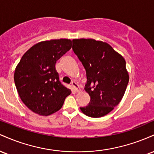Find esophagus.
I'll list each match as a JSON object with an SVG mask.
<instances>
[{
  "label": "esophagus",
  "instance_id": "1",
  "mask_svg": "<svg viewBox=\"0 0 154 154\" xmlns=\"http://www.w3.org/2000/svg\"><path fill=\"white\" fill-rule=\"evenodd\" d=\"M72 88H73V89L75 90V91H79V85H78V84H77V82H72Z\"/></svg>",
  "mask_w": 154,
  "mask_h": 154
}]
</instances>
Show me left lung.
Segmentation results:
<instances>
[{
    "instance_id": "1",
    "label": "left lung",
    "mask_w": 154,
    "mask_h": 154,
    "mask_svg": "<svg viewBox=\"0 0 154 154\" xmlns=\"http://www.w3.org/2000/svg\"><path fill=\"white\" fill-rule=\"evenodd\" d=\"M74 53L85 69V90L91 97L83 114L101 117L111 112L123 98L129 82L126 62L110 45L94 39H74Z\"/></svg>"
}]
</instances>
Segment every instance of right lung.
Listing matches in <instances>:
<instances>
[{
  "mask_svg": "<svg viewBox=\"0 0 154 154\" xmlns=\"http://www.w3.org/2000/svg\"><path fill=\"white\" fill-rule=\"evenodd\" d=\"M71 48L69 39L46 40L23 55L16 67L14 82L21 100L33 112L42 116L54 114L71 93L59 81L55 66Z\"/></svg>",
  "mask_w": 154,
  "mask_h": 154,
  "instance_id": "obj_1",
  "label": "right lung"
}]
</instances>
